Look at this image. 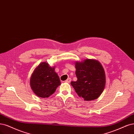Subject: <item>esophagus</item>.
Returning <instances> with one entry per match:
<instances>
[{"instance_id": "34e87169", "label": "esophagus", "mask_w": 134, "mask_h": 134, "mask_svg": "<svg viewBox=\"0 0 134 134\" xmlns=\"http://www.w3.org/2000/svg\"><path fill=\"white\" fill-rule=\"evenodd\" d=\"M71 78H68V79L65 80V82H68V83H69V82H70V81H71Z\"/></svg>"}]
</instances>
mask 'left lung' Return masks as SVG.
Here are the masks:
<instances>
[{"label": "left lung", "mask_w": 134, "mask_h": 134, "mask_svg": "<svg viewBox=\"0 0 134 134\" xmlns=\"http://www.w3.org/2000/svg\"><path fill=\"white\" fill-rule=\"evenodd\" d=\"M75 74L77 80L71 85L79 97L84 100L97 99L104 91L105 74L101 64L95 60L86 59L84 62L75 63Z\"/></svg>", "instance_id": "8db88e82"}]
</instances>
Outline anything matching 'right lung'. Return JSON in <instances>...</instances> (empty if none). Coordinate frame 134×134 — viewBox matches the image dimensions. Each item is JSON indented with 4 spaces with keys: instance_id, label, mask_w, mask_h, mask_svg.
<instances>
[{
    "instance_id": "obj_1",
    "label": "right lung",
    "mask_w": 134,
    "mask_h": 134,
    "mask_svg": "<svg viewBox=\"0 0 134 134\" xmlns=\"http://www.w3.org/2000/svg\"><path fill=\"white\" fill-rule=\"evenodd\" d=\"M54 68L43 62L39 64L30 79V86L34 93L40 98H48L56 90L61 82Z\"/></svg>"
}]
</instances>
